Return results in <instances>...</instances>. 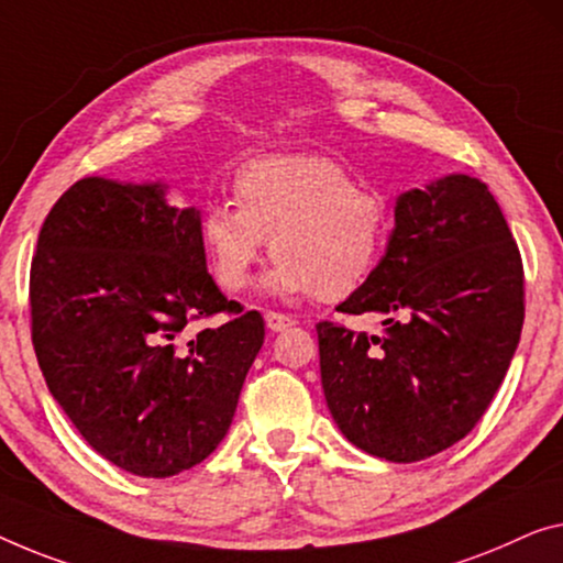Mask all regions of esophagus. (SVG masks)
<instances>
[{
	"instance_id": "esophagus-1",
	"label": "esophagus",
	"mask_w": 563,
	"mask_h": 563,
	"mask_svg": "<svg viewBox=\"0 0 563 563\" xmlns=\"http://www.w3.org/2000/svg\"><path fill=\"white\" fill-rule=\"evenodd\" d=\"M265 323H267V329H271V331H285L288 325L296 323V318L288 316V313H278V310H267Z\"/></svg>"
}]
</instances>
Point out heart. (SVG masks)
Returning <instances> with one entry per match:
<instances>
[{"label": "heart", "mask_w": 563, "mask_h": 563, "mask_svg": "<svg viewBox=\"0 0 563 563\" xmlns=\"http://www.w3.org/2000/svg\"><path fill=\"white\" fill-rule=\"evenodd\" d=\"M391 234L389 197L356 184L323 154H267L232 174V205L199 214V242L217 285L245 290L271 240L278 296L346 300L379 271Z\"/></svg>", "instance_id": "1"}]
</instances>
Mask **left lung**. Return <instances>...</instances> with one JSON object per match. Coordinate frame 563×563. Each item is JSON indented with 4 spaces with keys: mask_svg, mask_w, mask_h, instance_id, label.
<instances>
[{
    "mask_svg": "<svg viewBox=\"0 0 563 563\" xmlns=\"http://www.w3.org/2000/svg\"><path fill=\"white\" fill-rule=\"evenodd\" d=\"M379 271L341 313H382V333L316 323L325 401L349 442L417 463L473 432L506 376L526 316V275L496 197L452 174L397 199Z\"/></svg>",
    "mask_w": 563,
    "mask_h": 563,
    "instance_id": "8db88e82",
    "label": "left lung"
}]
</instances>
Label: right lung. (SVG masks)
<instances>
[{
    "label": "right lung",
    "mask_w": 563,
    "mask_h": 563,
    "mask_svg": "<svg viewBox=\"0 0 563 563\" xmlns=\"http://www.w3.org/2000/svg\"><path fill=\"white\" fill-rule=\"evenodd\" d=\"M224 314L195 334L190 325ZM32 346L86 442L131 475L169 477L228 434L265 341L257 310L207 273L197 209L162 184L88 176L49 209L30 267Z\"/></svg>",
    "instance_id": "add662e5"
}]
</instances>
